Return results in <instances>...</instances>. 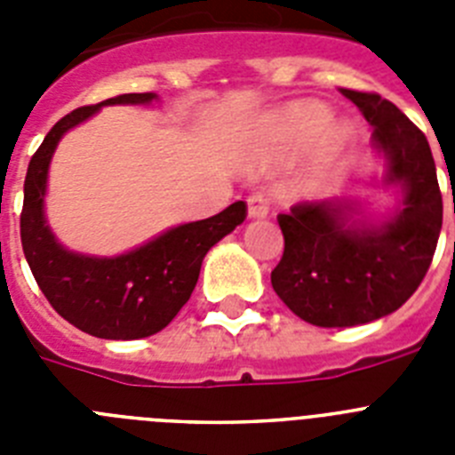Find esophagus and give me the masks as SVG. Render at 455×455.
<instances>
[{"label": "esophagus", "mask_w": 455, "mask_h": 455, "mask_svg": "<svg viewBox=\"0 0 455 455\" xmlns=\"http://www.w3.org/2000/svg\"><path fill=\"white\" fill-rule=\"evenodd\" d=\"M268 203L264 196H251L248 198V219H267Z\"/></svg>", "instance_id": "1"}]
</instances>
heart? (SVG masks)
<instances>
[{
  "mask_svg": "<svg viewBox=\"0 0 455 455\" xmlns=\"http://www.w3.org/2000/svg\"><path fill=\"white\" fill-rule=\"evenodd\" d=\"M331 111L319 102L289 104L268 120L255 162H284L315 143L305 168V184H325L335 178L341 155L351 140L347 124H331Z\"/></svg>",
  "mask_w": 455,
  "mask_h": 455,
  "instance_id": "1",
  "label": "heart"
}]
</instances>
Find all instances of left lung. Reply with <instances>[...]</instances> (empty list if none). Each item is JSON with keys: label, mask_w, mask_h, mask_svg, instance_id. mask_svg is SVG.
<instances>
[{"label": "left lung", "mask_w": 455, "mask_h": 455, "mask_svg": "<svg viewBox=\"0 0 455 455\" xmlns=\"http://www.w3.org/2000/svg\"><path fill=\"white\" fill-rule=\"evenodd\" d=\"M373 127L385 187L401 200L385 220L353 219L351 200L293 204L277 216L283 259L271 284L293 315L321 328H351L392 315L417 291L435 255L442 193L424 132L378 92L341 88Z\"/></svg>", "instance_id": "8db88e82"}]
</instances>
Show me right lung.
I'll return each mask as SVG.
<instances>
[{"instance_id": "add662e5", "label": "right lung", "mask_w": 455, "mask_h": 455, "mask_svg": "<svg viewBox=\"0 0 455 455\" xmlns=\"http://www.w3.org/2000/svg\"><path fill=\"white\" fill-rule=\"evenodd\" d=\"M155 92H124L63 116L31 156L20 214L22 251L40 291L79 331L100 339H140L164 331L191 299L209 248L246 219V203H232L212 219L171 228L116 257L72 252L56 241L45 219L47 171L68 130L108 104H150Z\"/></svg>"}]
</instances>
